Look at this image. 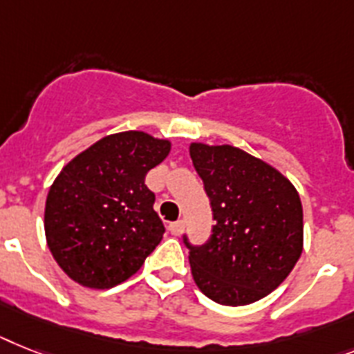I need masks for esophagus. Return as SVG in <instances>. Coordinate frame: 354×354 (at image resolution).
Listing matches in <instances>:
<instances>
[{
    "label": "esophagus",
    "instance_id": "obj_1",
    "mask_svg": "<svg viewBox=\"0 0 354 354\" xmlns=\"http://www.w3.org/2000/svg\"><path fill=\"white\" fill-rule=\"evenodd\" d=\"M168 230H170V232H171V235L179 236L180 233L184 232V223H183V221H177V223H171L170 226H168Z\"/></svg>",
    "mask_w": 354,
    "mask_h": 354
}]
</instances>
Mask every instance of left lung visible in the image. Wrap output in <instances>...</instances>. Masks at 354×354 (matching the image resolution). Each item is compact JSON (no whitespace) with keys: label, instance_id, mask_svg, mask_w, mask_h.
Returning a JSON list of instances; mask_svg holds the SVG:
<instances>
[{"label":"left lung","instance_id":"1","mask_svg":"<svg viewBox=\"0 0 354 354\" xmlns=\"http://www.w3.org/2000/svg\"><path fill=\"white\" fill-rule=\"evenodd\" d=\"M213 209L212 236L189 248L197 288L223 306H248L275 291L304 248V213L293 183L232 145L189 142Z\"/></svg>","mask_w":354,"mask_h":354}]
</instances>
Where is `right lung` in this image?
Returning a JSON list of instances; mask_svg holds the SVG:
<instances>
[{
  "label": "right lung",
  "instance_id": "add662e5",
  "mask_svg": "<svg viewBox=\"0 0 354 354\" xmlns=\"http://www.w3.org/2000/svg\"><path fill=\"white\" fill-rule=\"evenodd\" d=\"M171 150L141 130L99 139L63 166L45 203L46 246L70 279L106 289L136 275L162 239L146 174Z\"/></svg>",
  "mask_w": 354,
  "mask_h": 354
}]
</instances>
